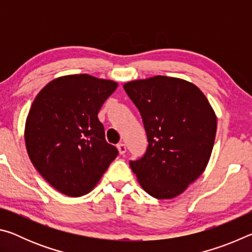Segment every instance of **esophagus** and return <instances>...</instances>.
Returning <instances> with one entry per match:
<instances>
[{
    "label": "esophagus",
    "instance_id": "1",
    "mask_svg": "<svg viewBox=\"0 0 252 252\" xmlns=\"http://www.w3.org/2000/svg\"><path fill=\"white\" fill-rule=\"evenodd\" d=\"M118 150H119V152H120V155H125V153L126 152V146L125 143H119L118 144Z\"/></svg>",
    "mask_w": 252,
    "mask_h": 252
}]
</instances>
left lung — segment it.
<instances>
[{"label":"left lung","instance_id":"obj_1","mask_svg":"<svg viewBox=\"0 0 252 252\" xmlns=\"http://www.w3.org/2000/svg\"><path fill=\"white\" fill-rule=\"evenodd\" d=\"M141 113L148 136L144 156L130 161L142 189L172 199L201 176L211 157L217 117L193 83L157 75L123 85Z\"/></svg>","mask_w":252,"mask_h":252}]
</instances>
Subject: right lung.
Here are the masks:
<instances>
[{
    "mask_svg": "<svg viewBox=\"0 0 252 252\" xmlns=\"http://www.w3.org/2000/svg\"><path fill=\"white\" fill-rule=\"evenodd\" d=\"M117 88L114 81L89 74L65 75L51 81L34 99L24 130L28 155L61 193H89L117 158L97 119Z\"/></svg>",
    "mask_w": 252,
    "mask_h": 252,
    "instance_id": "obj_1",
    "label": "right lung"
}]
</instances>
